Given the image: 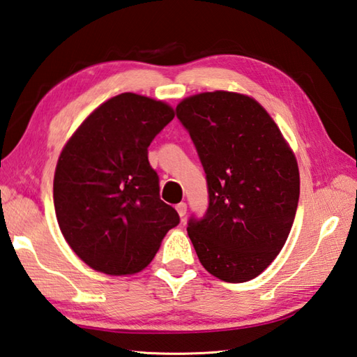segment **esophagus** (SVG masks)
I'll list each match as a JSON object with an SVG mask.
<instances>
[{
  "label": "esophagus",
  "mask_w": 357,
  "mask_h": 357,
  "mask_svg": "<svg viewBox=\"0 0 357 357\" xmlns=\"http://www.w3.org/2000/svg\"><path fill=\"white\" fill-rule=\"evenodd\" d=\"M176 212L179 213V217H184L185 212H187V204H185V203L176 204Z\"/></svg>",
  "instance_id": "esophagus-1"
}]
</instances>
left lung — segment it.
<instances>
[{"label": "left lung", "instance_id": "obj_1", "mask_svg": "<svg viewBox=\"0 0 357 357\" xmlns=\"http://www.w3.org/2000/svg\"><path fill=\"white\" fill-rule=\"evenodd\" d=\"M176 115L204 167L209 207L187 234L203 267L225 282L255 280L280 255L300 198L295 153L248 95L187 96Z\"/></svg>", "mask_w": 357, "mask_h": 357}]
</instances>
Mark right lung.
I'll return each instance as SVG.
<instances>
[{
    "label": "right lung",
    "mask_w": 357,
    "mask_h": 357,
    "mask_svg": "<svg viewBox=\"0 0 357 357\" xmlns=\"http://www.w3.org/2000/svg\"><path fill=\"white\" fill-rule=\"evenodd\" d=\"M174 119L160 100L120 93L102 102L62 148L53 183L63 238L90 268L134 275L153 261L179 223L159 198L148 146Z\"/></svg>",
    "instance_id": "right-lung-1"
}]
</instances>
